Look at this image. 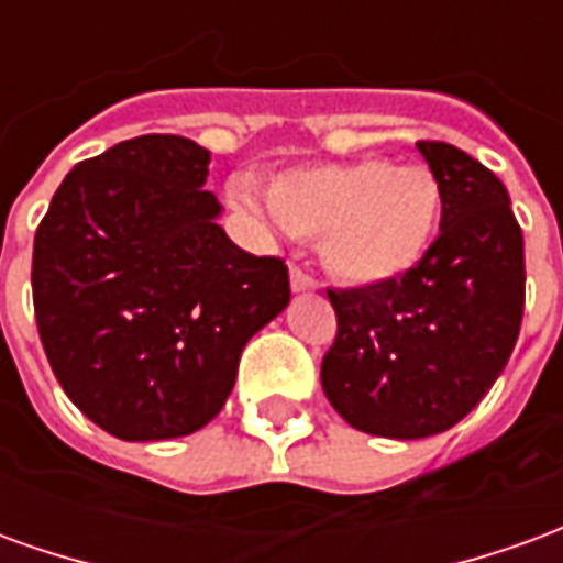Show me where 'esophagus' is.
Segmentation results:
<instances>
[{"mask_svg":"<svg viewBox=\"0 0 563 563\" xmlns=\"http://www.w3.org/2000/svg\"><path fill=\"white\" fill-rule=\"evenodd\" d=\"M289 286H292L295 295H305L317 289V280H313V277H307L301 268H292L289 271Z\"/></svg>","mask_w":563,"mask_h":563,"instance_id":"34e87169","label":"esophagus"}]
</instances>
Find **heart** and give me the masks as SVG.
Segmentation results:
<instances>
[{"mask_svg": "<svg viewBox=\"0 0 563 563\" xmlns=\"http://www.w3.org/2000/svg\"><path fill=\"white\" fill-rule=\"evenodd\" d=\"M232 198L253 220L319 238L322 265L362 289L401 280L422 262L443 205L428 168L379 156L277 174L265 189L268 208L244 184L234 186Z\"/></svg>", "mask_w": 563, "mask_h": 563, "instance_id": "1", "label": "heart"}]
</instances>
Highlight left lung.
<instances>
[{
    "mask_svg": "<svg viewBox=\"0 0 563 563\" xmlns=\"http://www.w3.org/2000/svg\"><path fill=\"white\" fill-rule=\"evenodd\" d=\"M443 198L440 238L401 280L329 292L338 338L322 389L346 422L419 440L471 413L519 341L525 241L507 186L464 150L416 144Z\"/></svg>",
    "mask_w": 563,
    "mask_h": 563,
    "instance_id": "obj_1",
    "label": "left lung"
}]
</instances>
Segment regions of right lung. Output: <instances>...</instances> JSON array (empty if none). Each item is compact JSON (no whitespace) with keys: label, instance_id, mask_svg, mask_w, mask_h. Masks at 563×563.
Segmentation results:
<instances>
[{"label":"right lung","instance_id":"obj_1","mask_svg":"<svg viewBox=\"0 0 563 563\" xmlns=\"http://www.w3.org/2000/svg\"><path fill=\"white\" fill-rule=\"evenodd\" d=\"M208 165L180 135L120 141L66 174L35 232L47 362L80 413L129 443L205 428L246 341L289 305L280 258L222 232Z\"/></svg>","mask_w":563,"mask_h":563}]
</instances>
